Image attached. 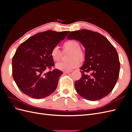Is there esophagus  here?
I'll use <instances>...</instances> for the list:
<instances>
[{
	"mask_svg": "<svg viewBox=\"0 0 132 132\" xmlns=\"http://www.w3.org/2000/svg\"><path fill=\"white\" fill-rule=\"evenodd\" d=\"M71 72H72V70H69V71H64V73L65 74H68Z\"/></svg>",
	"mask_w": 132,
	"mask_h": 132,
	"instance_id": "obj_1",
	"label": "esophagus"
}]
</instances>
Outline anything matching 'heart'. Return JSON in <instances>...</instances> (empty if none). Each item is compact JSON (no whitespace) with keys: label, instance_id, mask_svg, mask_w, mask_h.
<instances>
[{"label":"heart","instance_id":"obj_1","mask_svg":"<svg viewBox=\"0 0 132 132\" xmlns=\"http://www.w3.org/2000/svg\"><path fill=\"white\" fill-rule=\"evenodd\" d=\"M64 51H70L67 62H61L56 64L57 68L63 71H69L75 68L80 64V61H84L86 57L85 51L80 47V43L75 39H69L63 44ZM51 56L55 62H59L62 58V52L57 47L51 50Z\"/></svg>","mask_w":132,"mask_h":132}]
</instances>
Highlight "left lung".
Listing matches in <instances>:
<instances>
[{"instance_id":"obj_1","label":"left lung","mask_w":132,"mask_h":132,"mask_svg":"<svg viewBox=\"0 0 132 132\" xmlns=\"http://www.w3.org/2000/svg\"><path fill=\"white\" fill-rule=\"evenodd\" d=\"M67 38L77 39L85 48L81 77L74 84L77 93L90 101L106 96L119 77L120 62L116 50L102 35L89 30L71 31Z\"/></svg>"}]
</instances>
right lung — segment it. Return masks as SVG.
Listing matches in <instances>:
<instances>
[{"label":"right lung","mask_w":132,"mask_h":132,"mask_svg":"<svg viewBox=\"0 0 132 132\" xmlns=\"http://www.w3.org/2000/svg\"><path fill=\"white\" fill-rule=\"evenodd\" d=\"M69 33L48 30L35 34L20 45L13 57L12 74L23 94L40 99L56 89L63 72L54 67L50 52ZM46 69L50 70L46 72Z\"/></svg>","instance_id":"add662e5"}]
</instances>
